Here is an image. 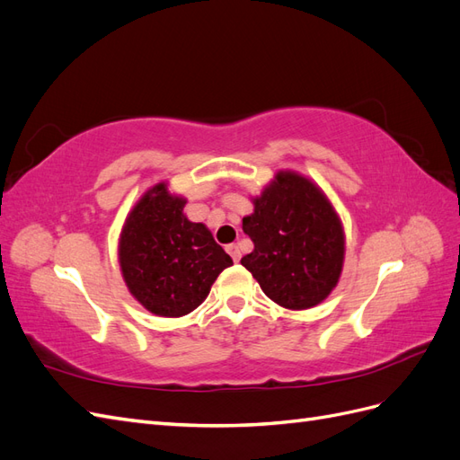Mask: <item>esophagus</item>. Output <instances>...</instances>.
<instances>
[{
    "instance_id": "obj_1",
    "label": "esophagus",
    "mask_w": 460,
    "mask_h": 460,
    "mask_svg": "<svg viewBox=\"0 0 460 460\" xmlns=\"http://www.w3.org/2000/svg\"><path fill=\"white\" fill-rule=\"evenodd\" d=\"M226 252L230 253V257L234 259V262H238L240 259H242V252H240V247L235 245V243H230V245H226Z\"/></svg>"
}]
</instances>
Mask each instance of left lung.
<instances>
[{
  "instance_id": "1",
  "label": "left lung",
  "mask_w": 460,
  "mask_h": 460,
  "mask_svg": "<svg viewBox=\"0 0 460 460\" xmlns=\"http://www.w3.org/2000/svg\"><path fill=\"white\" fill-rule=\"evenodd\" d=\"M252 203L243 232L255 249L242 264L280 307H316L343 270L345 232L338 211L311 178L296 171L276 172Z\"/></svg>"
}]
</instances>
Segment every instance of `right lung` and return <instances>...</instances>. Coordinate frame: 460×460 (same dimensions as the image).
Here are the masks:
<instances>
[{"label":"right lung","instance_id":"1","mask_svg":"<svg viewBox=\"0 0 460 460\" xmlns=\"http://www.w3.org/2000/svg\"><path fill=\"white\" fill-rule=\"evenodd\" d=\"M186 203L166 182L151 186L119 238L124 284L144 309L164 318L198 309L218 274L234 264L203 222L188 220Z\"/></svg>","mask_w":460,"mask_h":460}]
</instances>
